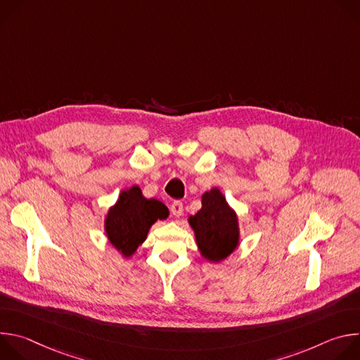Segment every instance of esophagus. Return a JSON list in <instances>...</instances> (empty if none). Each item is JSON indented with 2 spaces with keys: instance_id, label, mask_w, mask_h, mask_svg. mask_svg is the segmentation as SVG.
<instances>
[{
  "instance_id": "esophagus-1",
  "label": "esophagus",
  "mask_w": 360,
  "mask_h": 360,
  "mask_svg": "<svg viewBox=\"0 0 360 360\" xmlns=\"http://www.w3.org/2000/svg\"><path fill=\"white\" fill-rule=\"evenodd\" d=\"M171 212H172L174 217H181L182 212H184V203L181 200H175L171 205Z\"/></svg>"
}]
</instances>
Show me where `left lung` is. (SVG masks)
<instances>
[{
  "label": "left lung",
  "mask_w": 360,
  "mask_h": 360,
  "mask_svg": "<svg viewBox=\"0 0 360 360\" xmlns=\"http://www.w3.org/2000/svg\"><path fill=\"white\" fill-rule=\"evenodd\" d=\"M188 221L200 255L210 262L224 261L239 245L238 217L218 188L202 195V208Z\"/></svg>",
  "instance_id": "obj_1"
}]
</instances>
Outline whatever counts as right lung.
<instances>
[{
    "mask_svg": "<svg viewBox=\"0 0 360 360\" xmlns=\"http://www.w3.org/2000/svg\"><path fill=\"white\" fill-rule=\"evenodd\" d=\"M168 208L157 199H146L139 186L134 185L120 193L105 218V232L110 243L129 258L146 239L150 226L158 219H167Z\"/></svg>",
    "mask_w": 360,
    "mask_h": 360,
    "instance_id": "add662e5",
    "label": "right lung"
}]
</instances>
